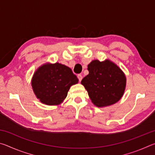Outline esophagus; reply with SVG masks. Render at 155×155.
Listing matches in <instances>:
<instances>
[{"mask_svg":"<svg viewBox=\"0 0 155 155\" xmlns=\"http://www.w3.org/2000/svg\"><path fill=\"white\" fill-rule=\"evenodd\" d=\"M77 77L78 78V80H79V81H81V80H82V78H83V77H82V75H81V74H78Z\"/></svg>","mask_w":155,"mask_h":155,"instance_id":"obj_1","label":"esophagus"}]
</instances>
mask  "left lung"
I'll return each mask as SVG.
<instances>
[{"label": "left lung", "mask_w": 155, "mask_h": 155, "mask_svg": "<svg viewBox=\"0 0 155 155\" xmlns=\"http://www.w3.org/2000/svg\"><path fill=\"white\" fill-rule=\"evenodd\" d=\"M89 74L81 81L91 102L98 107L119 101L124 93L127 78L122 70L109 59L94 60L87 65Z\"/></svg>", "instance_id": "8db88e82"}]
</instances>
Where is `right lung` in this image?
<instances>
[{"label":"right lung","mask_w":155,"mask_h":155,"mask_svg":"<svg viewBox=\"0 0 155 155\" xmlns=\"http://www.w3.org/2000/svg\"><path fill=\"white\" fill-rule=\"evenodd\" d=\"M78 79L72 70L59 63L46 64L34 73L31 85L34 94L41 103L58 105L66 98L70 87Z\"/></svg>","instance_id":"add662e5"}]
</instances>
